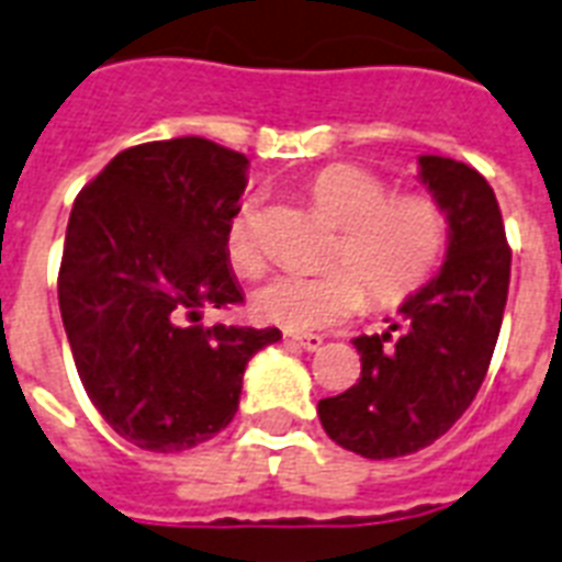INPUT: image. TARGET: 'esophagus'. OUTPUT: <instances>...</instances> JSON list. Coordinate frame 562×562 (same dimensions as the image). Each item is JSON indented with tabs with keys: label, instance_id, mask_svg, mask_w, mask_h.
Returning <instances> with one entry per match:
<instances>
[{
	"label": "esophagus",
	"instance_id": "34e87169",
	"mask_svg": "<svg viewBox=\"0 0 562 562\" xmlns=\"http://www.w3.org/2000/svg\"><path fill=\"white\" fill-rule=\"evenodd\" d=\"M289 341H294L297 347H303V350L315 352L324 347V338L321 335H289Z\"/></svg>",
	"mask_w": 562,
	"mask_h": 562
}]
</instances>
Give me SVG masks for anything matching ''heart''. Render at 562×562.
<instances>
[{
	"instance_id": "1",
	"label": "heart",
	"mask_w": 562,
	"mask_h": 562,
	"mask_svg": "<svg viewBox=\"0 0 562 562\" xmlns=\"http://www.w3.org/2000/svg\"><path fill=\"white\" fill-rule=\"evenodd\" d=\"M308 192L338 227L329 262L344 268L277 273L254 294V312L265 324L291 333L329 329L359 315L368 294L375 306H396L443 259L449 218L431 194H393L387 180L352 162L317 171ZM224 250L238 273L262 271L256 198H245L233 210Z\"/></svg>"
}]
</instances>
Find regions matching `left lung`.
Segmentation results:
<instances>
[{
	"instance_id": "obj_1",
	"label": "left lung",
	"mask_w": 562,
	"mask_h": 562,
	"mask_svg": "<svg viewBox=\"0 0 562 562\" xmlns=\"http://www.w3.org/2000/svg\"><path fill=\"white\" fill-rule=\"evenodd\" d=\"M419 180L449 218L443 268L402 303V324L352 341L361 352L359 382L317 402L326 435L373 461L426 449L470 408L510 285V247L487 180L437 154L419 157Z\"/></svg>"
}]
</instances>
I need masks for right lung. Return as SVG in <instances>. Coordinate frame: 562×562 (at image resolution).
Returning a JSON list of instances; mask_svg holds the SVG:
<instances>
[{"instance_id":"1","label":"right lung","mask_w":562,"mask_h":562,"mask_svg":"<svg viewBox=\"0 0 562 562\" xmlns=\"http://www.w3.org/2000/svg\"><path fill=\"white\" fill-rule=\"evenodd\" d=\"M247 157L201 136L134 145L75 198L57 300L81 384L119 437L183 452L236 417L241 375L280 329L203 326L241 303L224 229Z\"/></svg>"}]
</instances>
